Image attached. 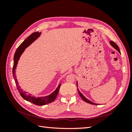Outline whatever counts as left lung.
I'll use <instances>...</instances> for the list:
<instances>
[{
    "instance_id": "left-lung-1",
    "label": "left lung",
    "mask_w": 132,
    "mask_h": 132,
    "mask_svg": "<svg viewBox=\"0 0 132 132\" xmlns=\"http://www.w3.org/2000/svg\"><path fill=\"white\" fill-rule=\"evenodd\" d=\"M109 43H110V44L113 47L114 49H116V50H117V51H118V52L120 53V50L119 47L118 46H117V45L116 43H114V42L112 41H111L109 42ZM77 87H78V82H77ZM78 93H79V95H80V96L81 97H82V99L84 101H85V102L89 103V104H94V105H98V104L94 103H93L92 102H91V101L89 100L88 99H87V98H86L85 96H84V95L79 91V89H78Z\"/></svg>"
}]
</instances>
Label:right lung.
I'll return each instance as SVG.
<instances>
[{"label": "right lung", "instance_id": "1", "mask_svg": "<svg viewBox=\"0 0 132 132\" xmlns=\"http://www.w3.org/2000/svg\"><path fill=\"white\" fill-rule=\"evenodd\" d=\"M41 34V32H38L33 33L28 37L27 38L26 40L20 44V45L18 47V49H16V51L15 53V55H14L13 66L12 69L13 77L14 78V80H15L16 85L17 86V88H18L20 94V95L24 99L37 105H44L53 102V101L55 99L56 97L57 96L61 84L60 83L57 87V88L55 89V90L49 95H47V96H41L38 97H35L33 96H32V94H27L26 91H23V89L20 88V87L19 85L18 79H17L16 78V75H15V70L16 69V68L17 67V64H18V61L20 58V56L24 52L25 49H26L28 46H29L32 43H33L36 39L40 37Z\"/></svg>", "mask_w": 132, "mask_h": 132}]
</instances>
